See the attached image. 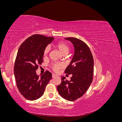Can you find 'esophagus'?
I'll use <instances>...</instances> for the list:
<instances>
[{"label":"esophagus","instance_id":"obj_1","mask_svg":"<svg viewBox=\"0 0 122 122\" xmlns=\"http://www.w3.org/2000/svg\"><path fill=\"white\" fill-rule=\"evenodd\" d=\"M57 77V76L56 75L54 74H52V77L53 78H55V77Z\"/></svg>","mask_w":122,"mask_h":122}]
</instances>
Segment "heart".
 I'll return each instance as SVG.
<instances>
[{
	"label": "heart",
	"mask_w": 122,
	"mask_h": 122,
	"mask_svg": "<svg viewBox=\"0 0 122 122\" xmlns=\"http://www.w3.org/2000/svg\"><path fill=\"white\" fill-rule=\"evenodd\" d=\"M55 47L57 48L59 51H60L61 53L63 55L67 54L70 50V47L68 44L62 41L58 42L55 44ZM50 51V47L49 46H47L45 49L44 50V55L46 56V55L49 53ZM64 67V64L61 62H54L51 65V68L53 70L54 72H58V70Z\"/></svg>",
	"instance_id": "obj_1"
}]
</instances>
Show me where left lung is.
Instances as JSON below:
<instances>
[{"instance_id": "obj_1", "label": "left lung", "mask_w": 122, "mask_h": 122, "mask_svg": "<svg viewBox=\"0 0 122 122\" xmlns=\"http://www.w3.org/2000/svg\"><path fill=\"white\" fill-rule=\"evenodd\" d=\"M65 39L71 41L74 47V54L65 72L71 74L70 81L61 78L57 86L59 94L67 100L73 101L82 97L92 82L94 73V60L89 47L82 41L75 38Z\"/></svg>"}]
</instances>
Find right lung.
Returning a JSON list of instances; mask_svg holds the SVG:
<instances>
[{"mask_svg":"<svg viewBox=\"0 0 122 122\" xmlns=\"http://www.w3.org/2000/svg\"><path fill=\"white\" fill-rule=\"evenodd\" d=\"M53 40L51 36L34 35L26 39L18 49L14 75L18 90L28 100L34 101L41 97L52 78V74L48 71L40 77L36 70L43 61L44 49Z\"/></svg>","mask_w":122,"mask_h":122,"instance_id":"obj_1","label":"right lung"}]
</instances>
